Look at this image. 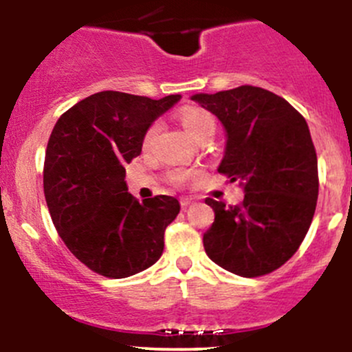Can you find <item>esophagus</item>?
Returning <instances> with one entry per match:
<instances>
[{"instance_id": "obj_1", "label": "esophagus", "mask_w": 352, "mask_h": 352, "mask_svg": "<svg viewBox=\"0 0 352 352\" xmlns=\"http://www.w3.org/2000/svg\"><path fill=\"white\" fill-rule=\"evenodd\" d=\"M192 202H194V199H192V197H182V199H180V206H182L184 209L189 208V206L192 204Z\"/></svg>"}]
</instances>
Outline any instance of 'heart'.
<instances>
[{"instance_id": "1", "label": "heart", "mask_w": 352, "mask_h": 352, "mask_svg": "<svg viewBox=\"0 0 352 352\" xmlns=\"http://www.w3.org/2000/svg\"><path fill=\"white\" fill-rule=\"evenodd\" d=\"M179 117L184 129H186L194 140H197V138L204 133H214L216 129V122L214 119H212V116L202 109H196V107L184 109ZM158 129H160L158 124H153V126L146 131V134H144V146H150V144L153 143L156 134H158ZM190 175H192L190 170H177V172L172 175V179L175 180L177 184H182L186 182Z\"/></svg>"}]
</instances>
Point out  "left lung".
Listing matches in <instances>:
<instances>
[{"mask_svg": "<svg viewBox=\"0 0 352 352\" xmlns=\"http://www.w3.org/2000/svg\"><path fill=\"white\" fill-rule=\"evenodd\" d=\"M225 127L219 173L239 182V206L206 199L214 223L202 236L208 257L242 278L281 267L303 242L318 197L317 153L307 120L258 87L190 97Z\"/></svg>", "mask_w": 352, "mask_h": 352, "instance_id": "obj_1", "label": "left lung"}]
</instances>
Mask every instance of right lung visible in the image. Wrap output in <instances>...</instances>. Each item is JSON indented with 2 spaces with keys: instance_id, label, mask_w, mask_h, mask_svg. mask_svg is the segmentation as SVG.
I'll list each match as a JSON object with an SVG mask.
<instances>
[{
  "instance_id": "add662e5",
  "label": "right lung",
  "mask_w": 352,
  "mask_h": 352,
  "mask_svg": "<svg viewBox=\"0 0 352 352\" xmlns=\"http://www.w3.org/2000/svg\"><path fill=\"white\" fill-rule=\"evenodd\" d=\"M180 98L100 91L73 105L52 129L44 163L45 202L71 254L97 274L129 278L162 257L163 235L179 214V201H136L124 177L151 124Z\"/></svg>"
}]
</instances>
